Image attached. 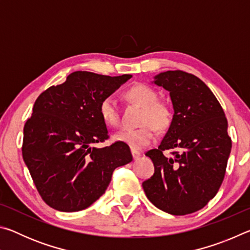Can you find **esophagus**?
Returning a JSON list of instances; mask_svg holds the SVG:
<instances>
[{"instance_id": "esophagus-1", "label": "esophagus", "mask_w": 250, "mask_h": 250, "mask_svg": "<svg viewBox=\"0 0 250 250\" xmlns=\"http://www.w3.org/2000/svg\"><path fill=\"white\" fill-rule=\"evenodd\" d=\"M131 153H132V156H133L134 160H138L141 156L140 152L137 151V150H133V149H131Z\"/></svg>"}]
</instances>
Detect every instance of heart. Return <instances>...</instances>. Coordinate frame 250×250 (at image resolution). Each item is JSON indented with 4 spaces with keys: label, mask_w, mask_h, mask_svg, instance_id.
Segmentation results:
<instances>
[{
    "label": "heart",
    "mask_w": 250,
    "mask_h": 250,
    "mask_svg": "<svg viewBox=\"0 0 250 250\" xmlns=\"http://www.w3.org/2000/svg\"><path fill=\"white\" fill-rule=\"evenodd\" d=\"M125 100L141 107L135 129H122L113 135L115 141L128 145L133 150H142L154 140L155 129L166 130L172 121V111L163 101L158 100L159 96L153 88L138 83L126 89L124 94ZM99 115L104 125L116 128L120 124V112L117 101L107 96L99 104Z\"/></svg>",
    "instance_id": "1"
}]
</instances>
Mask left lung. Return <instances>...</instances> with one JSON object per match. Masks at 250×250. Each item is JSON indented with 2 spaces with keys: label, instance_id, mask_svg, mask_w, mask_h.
I'll list each match as a JSON object with an SVG mask.
<instances>
[{
  "label": "left lung",
  "instance_id": "obj_1",
  "mask_svg": "<svg viewBox=\"0 0 250 250\" xmlns=\"http://www.w3.org/2000/svg\"><path fill=\"white\" fill-rule=\"evenodd\" d=\"M154 83L170 92L174 115L158 149L147 151L154 174L142 183L146 197L159 209L186 215L203 208L224 180L231 140L227 119L216 97L200 78L167 70ZM174 149L172 157L163 152Z\"/></svg>",
  "mask_w": 250,
  "mask_h": 250
}]
</instances>
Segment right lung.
<instances>
[{"instance_id": "right-lung-1", "label": "right lung", "mask_w": 250, "mask_h": 250, "mask_svg": "<svg viewBox=\"0 0 250 250\" xmlns=\"http://www.w3.org/2000/svg\"><path fill=\"white\" fill-rule=\"evenodd\" d=\"M132 76L75 71L42 92L24 125L22 154L43 201L77 211L103 195L118 167L132 161L128 145L94 146L109 138L99 115L103 98Z\"/></svg>"}]
</instances>
